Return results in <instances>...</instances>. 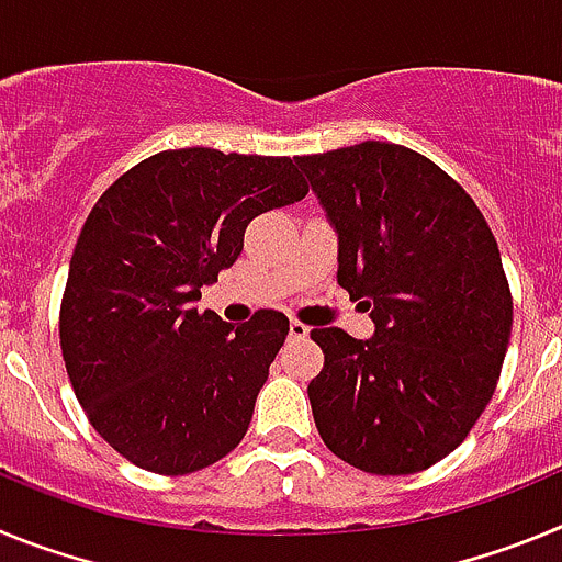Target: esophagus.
<instances>
[{
    "mask_svg": "<svg viewBox=\"0 0 562 562\" xmlns=\"http://www.w3.org/2000/svg\"><path fill=\"white\" fill-rule=\"evenodd\" d=\"M290 335L297 337V340H304V337H310V326L301 324V321H292V324H290Z\"/></svg>",
    "mask_w": 562,
    "mask_h": 562,
    "instance_id": "34e87169",
    "label": "esophagus"
}]
</instances>
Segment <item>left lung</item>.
<instances>
[{
	"label": "left lung",
	"instance_id": "1",
	"mask_svg": "<svg viewBox=\"0 0 562 562\" xmlns=\"http://www.w3.org/2000/svg\"><path fill=\"white\" fill-rule=\"evenodd\" d=\"M337 233V284L374 335L312 331L317 434L362 473L408 475L459 448L493 400L513 295L495 236L428 157L366 140L297 157Z\"/></svg>",
	"mask_w": 562,
	"mask_h": 562
}]
</instances>
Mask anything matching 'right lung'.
<instances>
[{"label":"right lung","instance_id":"right-lung-1","mask_svg":"<svg viewBox=\"0 0 562 562\" xmlns=\"http://www.w3.org/2000/svg\"><path fill=\"white\" fill-rule=\"evenodd\" d=\"M290 157L177 148L95 202L69 261L61 355L92 428L132 464L186 475L231 453L284 346V312L196 310L258 213L304 200Z\"/></svg>","mask_w":562,"mask_h":562}]
</instances>
